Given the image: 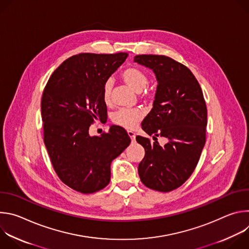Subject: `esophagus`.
Here are the masks:
<instances>
[{"label": "esophagus", "mask_w": 249, "mask_h": 249, "mask_svg": "<svg viewBox=\"0 0 249 249\" xmlns=\"http://www.w3.org/2000/svg\"><path fill=\"white\" fill-rule=\"evenodd\" d=\"M128 135H129L130 139L132 140V142H134V141H135V137H136L135 133H134V132H132V131H128Z\"/></svg>", "instance_id": "obj_1"}]
</instances>
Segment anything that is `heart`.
<instances>
[{
	"mask_svg": "<svg viewBox=\"0 0 249 249\" xmlns=\"http://www.w3.org/2000/svg\"><path fill=\"white\" fill-rule=\"evenodd\" d=\"M122 80L135 91L141 92L149 84L148 75L139 68L129 67L122 71ZM113 82L111 79L106 80L102 86V98L103 101L108 104L111 101ZM143 117V112L140 109H120L116 111L112 116L114 124L123 127L125 129H133L138 122Z\"/></svg>",
	"mask_w": 249,
	"mask_h": 249,
	"instance_id": "1",
	"label": "heart"
}]
</instances>
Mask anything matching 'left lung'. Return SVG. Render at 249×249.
Returning a JSON list of instances; mask_svg holds the SVG:
<instances>
[{"label": "left lung", "instance_id": "8db88e82", "mask_svg": "<svg viewBox=\"0 0 249 249\" xmlns=\"http://www.w3.org/2000/svg\"><path fill=\"white\" fill-rule=\"evenodd\" d=\"M134 62L153 70L158 81L153 109L142 122L155 142L136 137L145 149L139 176L145 186L169 192L189 178L199 161L206 142V102L198 81L181 63L163 55H137ZM157 136L169 142L160 146Z\"/></svg>", "mask_w": 249, "mask_h": 249}]
</instances>
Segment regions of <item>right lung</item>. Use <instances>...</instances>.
<instances>
[{
	"instance_id": "1",
	"label": "right lung",
	"mask_w": 249,
	"mask_h": 249,
	"mask_svg": "<svg viewBox=\"0 0 249 249\" xmlns=\"http://www.w3.org/2000/svg\"><path fill=\"white\" fill-rule=\"evenodd\" d=\"M127 53H81L64 61L49 78L41 99L44 144L59 178L83 194L110 181V164L131 139L119 126L90 136L89 126L107 117L102 86Z\"/></svg>"
}]
</instances>
